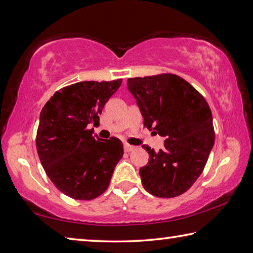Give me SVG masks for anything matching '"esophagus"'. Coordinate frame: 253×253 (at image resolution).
Instances as JSON below:
<instances>
[{
	"mask_svg": "<svg viewBox=\"0 0 253 253\" xmlns=\"http://www.w3.org/2000/svg\"><path fill=\"white\" fill-rule=\"evenodd\" d=\"M136 147L135 146H132V145H129V144H124V149H125V152H131V151H134Z\"/></svg>",
	"mask_w": 253,
	"mask_h": 253,
	"instance_id": "obj_1",
	"label": "esophagus"
}]
</instances>
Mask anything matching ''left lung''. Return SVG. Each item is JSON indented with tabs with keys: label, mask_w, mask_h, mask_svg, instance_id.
<instances>
[{
	"label": "left lung",
	"mask_w": 253,
	"mask_h": 253,
	"mask_svg": "<svg viewBox=\"0 0 253 253\" xmlns=\"http://www.w3.org/2000/svg\"><path fill=\"white\" fill-rule=\"evenodd\" d=\"M144 117V126L166 137L156 153L148 145L147 165L139 169L145 190L157 198H175L202 174L214 145L212 113L204 97L179 76L161 74L127 80Z\"/></svg>",
	"instance_id": "obj_1"
}]
</instances>
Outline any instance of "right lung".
Segmentation results:
<instances>
[{"mask_svg":"<svg viewBox=\"0 0 253 253\" xmlns=\"http://www.w3.org/2000/svg\"><path fill=\"white\" fill-rule=\"evenodd\" d=\"M123 79L80 81L55 91L40 114L36 145L46 175L71 199L89 201L108 188L123 157L121 139L92 135L90 124L99 115Z\"/></svg>","mask_w":253,"mask_h":253,"instance_id":"right-lung-1","label":"right lung"}]
</instances>
